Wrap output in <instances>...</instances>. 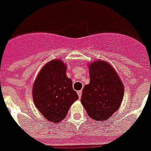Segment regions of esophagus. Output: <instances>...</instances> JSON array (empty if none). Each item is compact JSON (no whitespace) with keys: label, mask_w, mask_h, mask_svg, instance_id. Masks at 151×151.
<instances>
[{"label":"esophagus","mask_w":151,"mask_h":151,"mask_svg":"<svg viewBox=\"0 0 151 151\" xmlns=\"http://www.w3.org/2000/svg\"><path fill=\"white\" fill-rule=\"evenodd\" d=\"M78 95H79V98H81V95H82V90H80L77 92Z\"/></svg>","instance_id":"obj_1"}]
</instances>
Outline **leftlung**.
Segmentation results:
<instances>
[{
  "instance_id": "8db88e82",
  "label": "left lung",
  "mask_w": 151,
  "mask_h": 151,
  "mask_svg": "<svg viewBox=\"0 0 151 151\" xmlns=\"http://www.w3.org/2000/svg\"><path fill=\"white\" fill-rule=\"evenodd\" d=\"M89 84L84 86L81 103L89 117L97 121L110 118L121 104L124 84L114 68L104 61L89 65Z\"/></svg>"
}]
</instances>
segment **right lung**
I'll return each instance as SVG.
<instances>
[{
  "mask_svg": "<svg viewBox=\"0 0 151 151\" xmlns=\"http://www.w3.org/2000/svg\"><path fill=\"white\" fill-rule=\"evenodd\" d=\"M61 60L50 61L41 69L33 85V101L36 108L51 122H59L67 115L70 105L78 99L72 81L66 75Z\"/></svg>",
  "mask_w": 151,
  "mask_h": 151,
  "instance_id": "1",
  "label": "right lung"
}]
</instances>
